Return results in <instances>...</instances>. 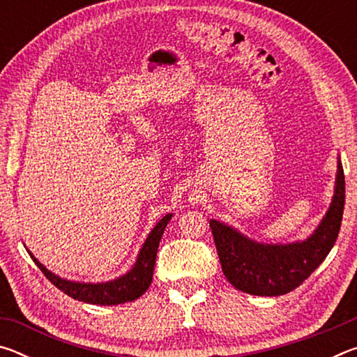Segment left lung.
<instances>
[{"label":"left lung","mask_w":357,"mask_h":357,"mask_svg":"<svg viewBox=\"0 0 357 357\" xmlns=\"http://www.w3.org/2000/svg\"><path fill=\"white\" fill-rule=\"evenodd\" d=\"M345 176L337 157L334 195L315 229L291 243H259L225 222L211 219L214 243L227 280L239 291L282 296L298 288L324 261L340 231Z\"/></svg>","instance_id":"obj_1"}]
</instances>
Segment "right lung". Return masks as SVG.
<instances>
[{
    "mask_svg": "<svg viewBox=\"0 0 357 357\" xmlns=\"http://www.w3.org/2000/svg\"><path fill=\"white\" fill-rule=\"evenodd\" d=\"M173 217V214H167L155 223L154 228L151 229L149 234L144 239V243L140 247L137 259L128 273L114 277L112 280L107 282H77V280H68L64 277H59L58 274L52 273L47 269L38 258H36L31 250H28L29 255L38 264V268L44 273V275L50 280L58 289H61L70 298L77 301L86 302V304H96V305H118L124 304V302H132L140 298L142 294L149 288L151 282H153V273L155 264V255L157 249H159V243L162 239V234L165 231V227Z\"/></svg>",
    "mask_w": 357,
    "mask_h": 357,
    "instance_id": "add662e5",
    "label": "right lung"
}]
</instances>
